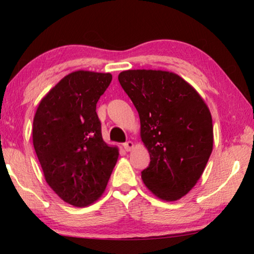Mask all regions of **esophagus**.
I'll use <instances>...</instances> for the list:
<instances>
[{"mask_svg": "<svg viewBox=\"0 0 254 254\" xmlns=\"http://www.w3.org/2000/svg\"><path fill=\"white\" fill-rule=\"evenodd\" d=\"M123 145H124V149H126L127 151H131V150L134 148V143H133L132 141H127V142H126Z\"/></svg>", "mask_w": 254, "mask_h": 254, "instance_id": "1", "label": "esophagus"}]
</instances>
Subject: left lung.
I'll return each mask as SVG.
<instances>
[{
    "label": "left lung",
    "instance_id": "left-lung-1",
    "mask_svg": "<svg viewBox=\"0 0 254 254\" xmlns=\"http://www.w3.org/2000/svg\"><path fill=\"white\" fill-rule=\"evenodd\" d=\"M119 81L140 117V135L150 154L141 178L158 198L175 201L198 182L213 150V122L198 92L166 70L128 69Z\"/></svg>",
    "mask_w": 254,
    "mask_h": 254
}]
</instances>
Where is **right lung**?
<instances>
[{
	"instance_id": "1",
	"label": "right lung",
	"mask_w": 254,
	"mask_h": 254,
	"mask_svg": "<svg viewBox=\"0 0 254 254\" xmlns=\"http://www.w3.org/2000/svg\"><path fill=\"white\" fill-rule=\"evenodd\" d=\"M110 72L77 70L59 80L40 101L32 142L47 184L75 207L92 205L105 191L119 148L102 137L96 104Z\"/></svg>"
}]
</instances>
